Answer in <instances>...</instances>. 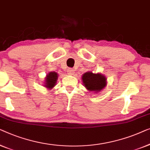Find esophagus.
I'll use <instances>...</instances> for the list:
<instances>
[{
  "label": "esophagus",
  "mask_w": 150,
  "mask_h": 150,
  "mask_svg": "<svg viewBox=\"0 0 150 150\" xmlns=\"http://www.w3.org/2000/svg\"><path fill=\"white\" fill-rule=\"evenodd\" d=\"M75 70L73 69H72V68H70V69H68V74H69V75H73V73H74V71Z\"/></svg>",
  "instance_id": "esophagus-1"
}]
</instances>
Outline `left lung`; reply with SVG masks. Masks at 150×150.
<instances>
[{
	"instance_id": "1",
	"label": "left lung",
	"mask_w": 150,
	"mask_h": 150,
	"mask_svg": "<svg viewBox=\"0 0 150 150\" xmlns=\"http://www.w3.org/2000/svg\"><path fill=\"white\" fill-rule=\"evenodd\" d=\"M83 83L89 91H100L106 85V77L104 75L87 72L82 76Z\"/></svg>"
}]
</instances>
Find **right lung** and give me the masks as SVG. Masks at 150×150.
<instances>
[{
	"instance_id": "obj_1",
	"label": "right lung",
	"mask_w": 150,
	"mask_h": 150,
	"mask_svg": "<svg viewBox=\"0 0 150 150\" xmlns=\"http://www.w3.org/2000/svg\"><path fill=\"white\" fill-rule=\"evenodd\" d=\"M58 79V75L55 72H50L49 74L47 75L45 81V86L47 88H49L51 89L55 86L56 83V80Z\"/></svg>"
}]
</instances>
